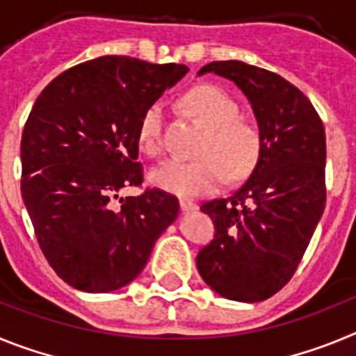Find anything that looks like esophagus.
Segmentation results:
<instances>
[{
    "instance_id": "obj_1",
    "label": "esophagus",
    "mask_w": 356,
    "mask_h": 356,
    "mask_svg": "<svg viewBox=\"0 0 356 356\" xmlns=\"http://www.w3.org/2000/svg\"><path fill=\"white\" fill-rule=\"evenodd\" d=\"M196 209H197V205H196V203H193V201H187V200L180 201L181 213H191V212H194Z\"/></svg>"
}]
</instances>
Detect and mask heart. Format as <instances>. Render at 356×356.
Returning a JSON list of instances; mask_svg holds the SVG:
<instances>
[{
  "instance_id": "heart-1",
  "label": "heart",
  "mask_w": 356,
  "mask_h": 356,
  "mask_svg": "<svg viewBox=\"0 0 356 356\" xmlns=\"http://www.w3.org/2000/svg\"><path fill=\"white\" fill-rule=\"evenodd\" d=\"M185 110L200 121L205 135L193 162L171 160L149 172L151 185L181 197L216 193L232 178H244L254 169L262 151V137L250 122L238 119V106L228 92L210 83L188 89L181 97ZM162 105L144 110L137 128V144L143 153H162Z\"/></svg>"
}]
</instances>
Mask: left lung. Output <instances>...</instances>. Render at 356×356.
Returning a JSON list of instances; mask_svg holds the SVG:
<instances>
[{
    "mask_svg": "<svg viewBox=\"0 0 356 356\" xmlns=\"http://www.w3.org/2000/svg\"><path fill=\"white\" fill-rule=\"evenodd\" d=\"M207 72L232 80L248 97L262 151L246 184L201 205L216 237L196 266L219 296L257 303L292 278L323 216L325 127L310 99L275 72L238 60L210 62L197 74Z\"/></svg>",
    "mask_w": 356,
    "mask_h": 356,
    "instance_id": "1",
    "label": "left lung"
}]
</instances>
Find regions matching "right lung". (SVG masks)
<instances>
[{"instance_id":"obj_1","label":"right lung","mask_w":356,"mask_h":356,"mask_svg":"<svg viewBox=\"0 0 356 356\" xmlns=\"http://www.w3.org/2000/svg\"><path fill=\"white\" fill-rule=\"evenodd\" d=\"M187 72L106 55L64 71L37 97L21 139V194L44 257L71 287L112 292L134 282L178 217L163 191H119L143 184L144 110Z\"/></svg>"}]
</instances>
